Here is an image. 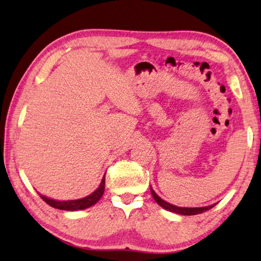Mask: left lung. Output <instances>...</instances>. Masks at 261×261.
Returning a JSON list of instances; mask_svg holds the SVG:
<instances>
[{"label":"left lung","instance_id":"1","mask_svg":"<svg viewBox=\"0 0 261 261\" xmlns=\"http://www.w3.org/2000/svg\"><path fill=\"white\" fill-rule=\"evenodd\" d=\"M150 193L151 195H153L154 200L156 201V203L160 206H162L163 209L168 210V211H171V212H174V213H178V215H182V216H194V215H200V213L202 212H205L207 210H210L211 207L215 206V204L212 205H209V206H203V207H180V206H177V205H172L170 204V203L165 202L164 200H162L158 194H156L154 192V189L150 187Z\"/></svg>","mask_w":261,"mask_h":261}]
</instances>
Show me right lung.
<instances>
[{"mask_svg":"<svg viewBox=\"0 0 261 261\" xmlns=\"http://www.w3.org/2000/svg\"><path fill=\"white\" fill-rule=\"evenodd\" d=\"M103 191H105V176L102 177V180L99 187L94 191L92 194H90L89 196L80 198V200H70V201H56V200H51V198L41 195L40 196L42 200H43L45 203L52 207H56V209L59 210H66V211H76V210H83L87 209V207H90L93 204L100 200V197L102 196Z\"/></svg>","mask_w":261,"mask_h":261,"instance_id":"obj_1","label":"right lung"}]
</instances>
